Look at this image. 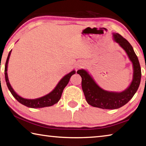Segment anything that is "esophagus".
Returning <instances> with one entry per match:
<instances>
[{
    "label": "esophagus",
    "mask_w": 146,
    "mask_h": 146,
    "mask_svg": "<svg viewBox=\"0 0 146 146\" xmlns=\"http://www.w3.org/2000/svg\"><path fill=\"white\" fill-rule=\"evenodd\" d=\"M84 62H78L77 64H76V69H80V68H81L82 66H84Z\"/></svg>",
    "instance_id": "1"
}]
</instances>
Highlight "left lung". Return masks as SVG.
I'll list each match as a JSON object with an SVG mask.
<instances>
[{"mask_svg":"<svg viewBox=\"0 0 146 146\" xmlns=\"http://www.w3.org/2000/svg\"><path fill=\"white\" fill-rule=\"evenodd\" d=\"M113 40L123 48L132 63L133 77L128 87L121 92L108 91L100 87L88 71H77L82 77V87L88 104L102 109H117L126 105L136 93L141 80V69L138 57L130 43L118 33H112Z\"/></svg>","mask_w":146,"mask_h":146,"instance_id":"8db88e82","label":"left lung"}]
</instances>
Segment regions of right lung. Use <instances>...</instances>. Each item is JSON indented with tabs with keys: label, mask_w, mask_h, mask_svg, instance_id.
Segmentation results:
<instances>
[{
	"label": "right lung",
	"mask_w": 146,
	"mask_h": 146,
	"mask_svg": "<svg viewBox=\"0 0 146 146\" xmlns=\"http://www.w3.org/2000/svg\"><path fill=\"white\" fill-rule=\"evenodd\" d=\"M11 50L9 52L8 56H7L6 64H5V70H4V74H5V79H6L7 86L8 87L9 90L12 94L13 97L17 100L18 102L20 103L21 104L26 106V107L29 108H43L46 107H50V106L54 105L55 103H57L59 102L60 99V97L62 96V93L64 90V87L67 86L69 81L70 80L71 76L74 74H75L76 71L75 70H73L71 71L70 73H68L63 78H61L59 83L57 84L55 88L52 90V91L49 92L48 94H46L45 96H42L41 98H38L36 99H26L18 95L17 92L15 91V90L13 89V87L11 86L9 83L8 76H7V66H8L9 59L10 57L11 53Z\"/></svg>",
	"instance_id": "right-lung-1"
}]
</instances>
